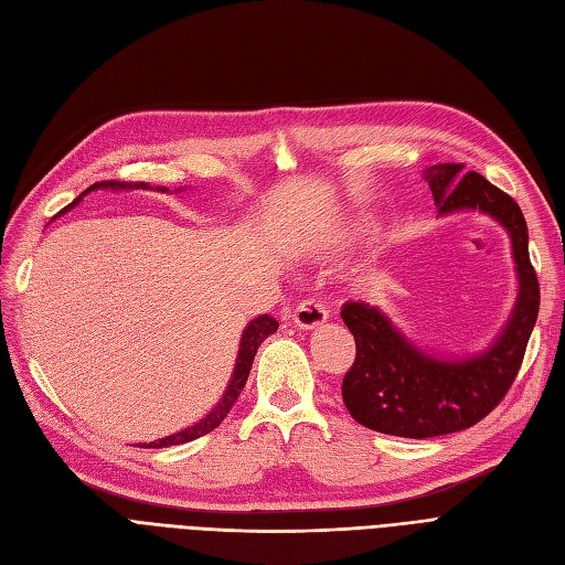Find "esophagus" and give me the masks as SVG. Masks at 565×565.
I'll list each match as a JSON object with an SVG mask.
<instances>
[{"label":"esophagus","instance_id":"obj_1","mask_svg":"<svg viewBox=\"0 0 565 565\" xmlns=\"http://www.w3.org/2000/svg\"><path fill=\"white\" fill-rule=\"evenodd\" d=\"M326 319H329V309H326L315 298L302 300L296 307V312H294V323L298 326V329H302V331H317V329H321V326L326 323Z\"/></svg>","mask_w":565,"mask_h":565}]
</instances>
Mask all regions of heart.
<instances>
[{
    "label": "heart",
    "mask_w": 565,
    "mask_h": 565,
    "mask_svg": "<svg viewBox=\"0 0 565 565\" xmlns=\"http://www.w3.org/2000/svg\"><path fill=\"white\" fill-rule=\"evenodd\" d=\"M366 232H369V225H366V223H356L350 234H352V239H361V236L366 234Z\"/></svg>",
    "instance_id": "b5f03b06"
}]
</instances>
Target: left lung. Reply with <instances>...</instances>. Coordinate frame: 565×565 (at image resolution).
<instances>
[{
    "label": "left lung",
    "mask_w": 565,
    "mask_h": 565,
    "mask_svg": "<svg viewBox=\"0 0 565 565\" xmlns=\"http://www.w3.org/2000/svg\"><path fill=\"white\" fill-rule=\"evenodd\" d=\"M423 178L439 215L479 211L507 232L519 294L512 315L486 350L455 356L420 350L380 307H342L340 317L356 342V359L342 380V402L359 425L406 439H429L483 420L512 387L540 309L527 225L514 199L481 173H465V163H434Z\"/></svg>",
    "instance_id": "left-lung-1"
}]
</instances>
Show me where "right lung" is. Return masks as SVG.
<instances>
[{"mask_svg":"<svg viewBox=\"0 0 565 565\" xmlns=\"http://www.w3.org/2000/svg\"><path fill=\"white\" fill-rule=\"evenodd\" d=\"M134 188H136V190H148V185H145V183H117V180H107V183H96V185H90L86 192H82V194L75 199V202H72L70 206H65L58 215L67 213L72 206H77V204L82 202V196L88 194V192H94V190L121 192V190H134ZM157 192H169V190H167V188H157ZM175 192H183V190H175ZM277 329H279V321H277L275 317H269V315H260V317H256L253 321H248V326H246L244 333H242V340H239V354H236L232 377H230V382H227V390H225L223 396H221V402H217V404L202 417V420L194 423L192 427L180 429V431H175V434H171V436H163V439L152 441L150 446H145V448H167V446L188 444V441L199 439V436H204V434L213 431L217 425H221V423L225 420V417H227V413L232 411L236 398H239L244 385H246L250 366H253V359H256V352H258V348L263 344V340L269 338Z\"/></svg>","mask_w":565,"mask_h":565,"instance_id":"right-lung-1","label":"right lung"}]
</instances>
